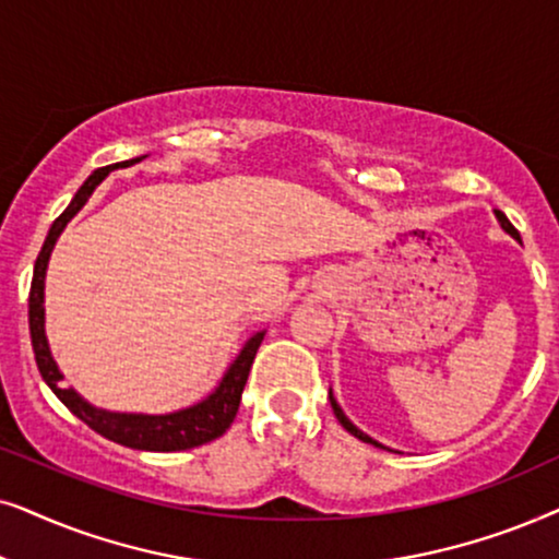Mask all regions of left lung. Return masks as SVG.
I'll list each match as a JSON object with an SVG mask.
<instances>
[{
    "instance_id": "left-lung-1",
    "label": "left lung",
    "mask_w": 559,
    "mask_h": 559,
    "mask_svg": "<svg viewBox=\"0 0 559 559\" xmlns=\"http://www.w3.org/2000/svg\"><path fill=\"white\" fill-rule=\"evenodd\" d=\"M496 217H498V222H501V227L506 229V233H509L511 237H516V240H519V233H516V227H513V225H511V222H509V219H506V214H503V212H498V210H496ZM330 404H332V412H334V416H337V421L342 424V427H345V429L349 431V435H353V437H357V440L368 442V444H376V448H383V444H378L376 440H370V437H368V435H362V431H360V429H357V427H355V424H353V421H349L345 414H342V408L337 406V401H334V396H332V391H330Z\"/></svg>"
}]
</instances>
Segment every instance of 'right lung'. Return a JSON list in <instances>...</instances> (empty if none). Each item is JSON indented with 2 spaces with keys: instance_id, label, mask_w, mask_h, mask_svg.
Wrapping results in <instances>:
<instances>
[{
  "instance_id": "obj_1",
  "label": "right lung",
  "mask_w": 559,
  "mask_h": 559,
  "mask_svg": "<svg viewBox=\"0 0 559 559\" xmlns=\"http://www.w3.org/2000/svg\"><path fill=\"white\" fill-rule=\"evenodd\" d=\"M140 158L115 163V166L96 168L92 176L86 178L84 186L76 191L73 202L66 206V212L53 222L50 233L43 242L40 255L35 260L33 271V284H29V301H27V317H29V340H33V353L37 370H40L43 381L50 385V391L56 393L58 399L63 401L66 408L71 414H76L86 427H92L96 435L107 437V440L124 444V448L132 450H151V452H176V450H191L199 448V444H206L217 437L225 435L229 424L235 421L237 408H240L242 389L248 383V373L252 360H255V353L263 342V332H258L255 337L248 340V345L242 347V353L237 355V360L229 366L227 376L222 378L219 389L212 393L210 399H204L202 404L183 408V412L166 414V416H143V414H107L99 412V408L88 406L86 401H81L71 389H61V373H58L53 357H50L46 330H43V322H46V309H43V286H46V267L50 250L58 240V235L63 233V227L69 225V219L76 214L81 206L86 204V199L92 197V191L102 183V178L109 174L111 168L117 166H132Z\"/></svg>"
}]
</instances>
